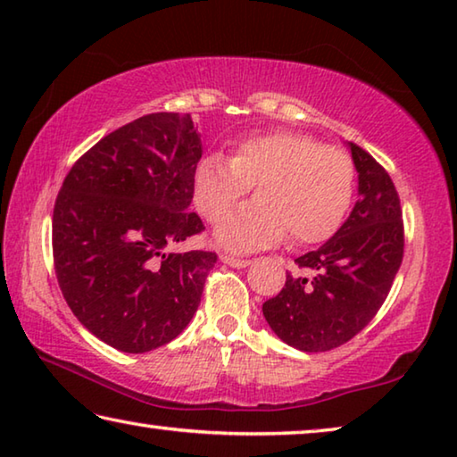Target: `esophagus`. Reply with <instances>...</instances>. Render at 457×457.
Segmentation results:
<instances>
[{"mask_svg": "<svg viewBox=\"0 0 457 457\" xmlns=\"http://www.w3.org/2000/svg\"><path fill=\"white\" fill-rule=\"evenodd\" d=\"M220 260L223 262V264H226V266H231V268H245V266H250V260L234 258V256H228V253H221Z\"/></svg>", "mask_w": 457, "mask_h": 457, "instance_id": "obj_1", "label": "esophagus"}]
</instances>
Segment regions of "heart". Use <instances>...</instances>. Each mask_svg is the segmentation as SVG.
Here are the masks:
<instances>
[{"label": "heart", "mask_w": 457, "mask_h": 457, "mask_svg": "<svg viewBox=\"0 0 457 457\" xmlns=\"http://www.w3.org/2000/svg\"><path fill=\"white\" fill-rule=\"evenodd\" d=\"M257 187L259 199L224 216ZM354 167L349 154L311 135L276 130L253 135L231 159L210 153L193 171V201L205 220L218 221L215 244L250 253L278 245L290 234L298 245L328 239L349 212Z\"/></svg>", "instance_id": "obj_1"}]
</instances>
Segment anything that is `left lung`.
Masks as SVG:
<instances>
[{
	"label": "left lung",
	"instance_id": "8db88e82",
	"mask_svg": "<svg viewBox=\"0 0 457 457\" xmlns=\"http://www.w3.org/2000/svg\"><path fill=\"white\" fill-rule=\"evenodd\" d=\"M359 173V201L319 250L296 258L312 278L286 276L262 306L278 338L304 353L337 349L373 320L403 260V213L389 173L349 143Z\"/></svg>",
	"mask_w": 457,
	"mask_h": 457
}]
</instances>
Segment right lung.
I'll list each match as a JSON object with an SVG mask.
<instances>
[{"label": "right lung", "instance_id": "1", "mask_svg": "<svg viewBox=\"0 0 457 457\" xmlns=\"http://www.w3.org/2000/svg\"><path fill=\"white\" fill-rule=\"evenodd\" d=\"M201 153L191 114L153 112L100 138L62 183L52 218L60 290L112 349H159L197 311L218 256L171 247L204 229L189 212Z\"/></svg>", "mask_w": 457, "mask_h": 457}]
</instances>
